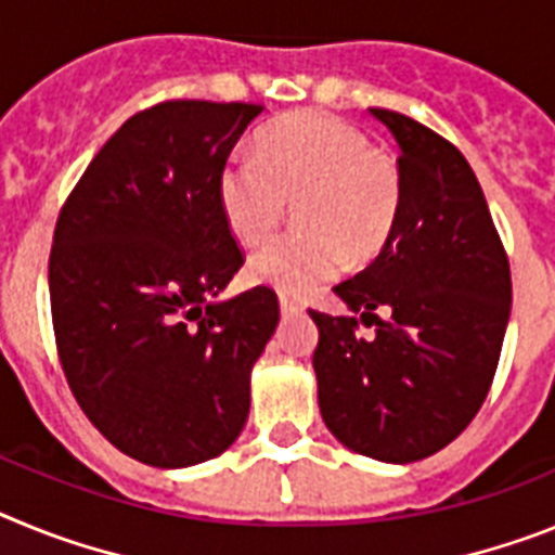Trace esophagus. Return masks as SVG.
I'll list each match as a JSON object with an SVG mask.
<instances>
[{
	"label": "esophagus",
	"instance_id": "esophagus-1",
	"mask_svg": "<svg viewBox=\"0 0 555 555\" xmlns=\"http://www.w3.org/2000/svg\"><path fill=\"white\" fill-rule=\"evenodd\" d=\"M279 310H282V315H298V312H305V305L291 296H279Z\"/></svg>",
	"mask_w": 555,
	"mask_h": 555
}]
</instances>
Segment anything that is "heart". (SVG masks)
Returning <instances> with one entry per match:
<instances>
[{"instance_id": "heart-1", "label": "heart", "mask_w": 555, "mask_h": 555, "mask_svg": "<svg viewBox=\"0 0 555 555\" xmlns=\"http://www.w3.org/2000/svg\"><path fill=\"white\" fill-rule=\"evenodd\" d=\"M301 234L248 259L250 282L305 296L351 262L385 248L402 204L393 158L374 151L360 128L324 111L279 117L257 137L254 158L234 156L218 178V204L234 240L262 243L296 201Z\"/></svg>"}]
</instances>
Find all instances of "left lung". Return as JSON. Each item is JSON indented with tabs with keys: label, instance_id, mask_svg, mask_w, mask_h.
Listing matches in <instances>:
<instances>
[{
	"label": "left lung",
	"instance_id": "1",
	"mask_svg": "<svg viewBox=\"0 0 555 555\" xmlns=\"http://www.w3.org/2000/svg\"><path fill=\"white\" fill-rule=\"evenodd\" d=\"M369 111L399 144L402 204L379 257L335 287L360 318L310 310L312 369L318 408L340 444L413 464L444 450L480 411L508 326L511 271L455 144L397 111ZM358 323L374 325L375 337L360 338Z\"/></svg>",
	"mask_w": 555,
	"mask_h": 555
}]
</instances>
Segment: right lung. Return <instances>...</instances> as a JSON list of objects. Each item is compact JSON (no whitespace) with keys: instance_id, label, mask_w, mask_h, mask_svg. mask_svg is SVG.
<instances>
[{"instance_id":"obj_1","label":"right lung","mask_w":555,"mask_h":555,"mask_svg":"<svg viewBox=\"0 0 555 555\" xmlns=\"http://www.w3.org/2000/svg\"><path fill=\"white\" fill-rule=\"evenodd\" d=\"M262 105L172 100L119 128L55 225L57 358L89 422L125 455L184 469L229 450L276 293L220 298L243 264L218 204L225 158Z\"/></svg>"}]
</instances>
